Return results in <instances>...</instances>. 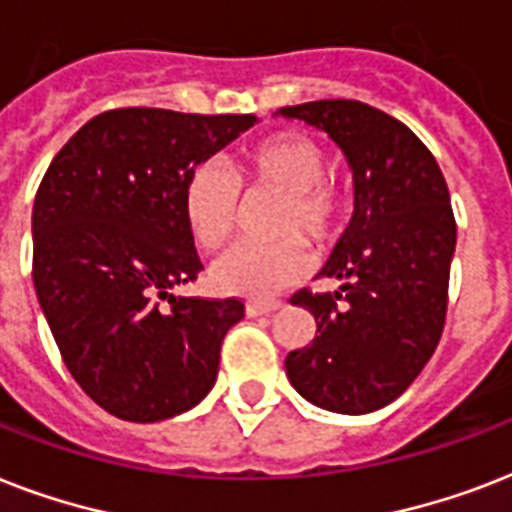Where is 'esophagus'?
<instances>
[{"instance_id": "obj_1", "label": "esophagus", "mask_w": 512, "mask_h": 512, "mask_svg": "<svg viewBox=\"0 0 512 512\" xmlns=\"http://www.w3.org/2000/svg\"><path fill=\"white\" fill-rule=\"evenodd\" d=\"M279 308H284V303H279V300H271V303H257V300H252V303H247L249 316H268V313H276Z\"/></svg>"}]
</instances>
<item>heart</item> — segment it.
<instances>
[{
  "label": "heart",
  "instance_id": "obj_1",
  "mask_svg": "<svg viewBox=\"0 0 512 512\" xmlns=\"http://www.w3.org/2000/svg\"><path fill=\"white\" fill-rule=\"evenodd\" d=\"M327 151L303 132H279L244 148L233 159V175L217 164L193 167L183 185V217L193 241L217 249L233 233L239 215V185L279 193L273 209L271 244H236L212 265V284L223 295L263 300L295 284L308 271L311 247H327L340 236L350 209L345 185L324 175Z\"/></svg>",
  "mask_w": 512,
  "mask_h": 512
}]
</instances>
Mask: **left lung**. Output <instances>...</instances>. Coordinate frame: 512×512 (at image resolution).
Instances as JSON below:
<instances>
[{"label": "left lung", "mask_w": 512, "mask_h": 512, "mask_svg": "<svg viewBox=\"0 0 512 512\" xmlns=\"http://www.w3.org/2000/svg\"><path fill=\"white\" fill-rule=\"evenodd\" d=\"M279 114L327 132L353 170V217L321 268L340 289L292 297L316 337L287 356L289 382L329 412H377L417 380L444 332L457 244L449 188L425 143L380 108L313 100Z\"/></svg>", "instance_id": "left-lung-1"}]
</instances>
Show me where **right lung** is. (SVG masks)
Segmentation results:
<instances>
[{"mask_svg":"<svg viewBox=\"0 0 512 512\" xmlns=\"http://www.w3.org/2000/svg\"><path fill=\"white\" fill-rule=\"evenodd\" d=\"M255 114L114 108L84 124L34 199V287L68 372L119 420H170L217 380L244 303L175 297L204 268L183 185Z\"/></svg>","mask_w":512,"mask_h":512,"instance_id":"obj_1","label":"right lung"}]
</instances>
